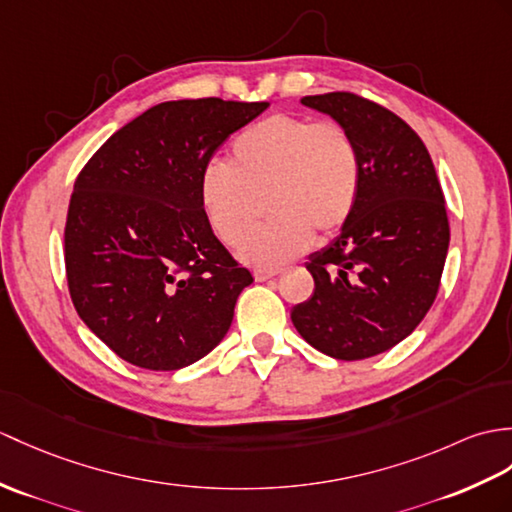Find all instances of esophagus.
I'll return each mask as SVG.
<instances>
[{
  "mask_svg": "<svg viewBox=\"0 0 512 512\" xmlns=\"http://www.w3.org/2000/svg\"><path fill=\"white\" fill-rule=\"evenodd\" d=\"M277 275H279V270H255V279H257V281L275 279Z\"/></svg>",
  "mask_w": 512,
  "mask_h": 512,
  "instance_id": "esophagus-1",
  "label": "esophagus"
}]
</instances>
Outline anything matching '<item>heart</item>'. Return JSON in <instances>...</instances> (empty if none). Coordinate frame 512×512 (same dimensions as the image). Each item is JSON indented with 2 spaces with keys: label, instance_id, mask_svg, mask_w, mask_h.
Segmentation results:
<instances>
[{
  "label": "heart",
  "instance_id": "heart-1",
  "mask_svg": "<svg viewBox=\"0 0 512 512\" xmlns=\"http://www.w3.org/2000/svg\"><path fill=\"white\" fill-rule=\"evenodd\" d=\"M360 192V154L336 122L277 113L237 135L231 163L211 161L200 172L198 196L211 231L240 246L269 198L276 218L242 248L257 268H277L305 253L318 235L336 233L351 218Z\"/></svg>",
  "mask_w": 512,
  "mask_h": 512
}]
</instances>
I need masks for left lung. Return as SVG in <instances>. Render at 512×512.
Masks as SVG:
<instances>
[{"label":"left lung","instance_id":"obj_1","mask_svg":"<svg viewBox=\"0 0 512 512\" xmlns=\"http://www.w3.org/2000/svg\"><path fill=\"white\" fill-rule=\"evenodd\" d=\"M301 104L349 130L360 192L340 235L310 255L316 288L290 316L329 358H373L408 338L436 299L449 248L445 196L430 152L399 115L349 91Z\"/></svg>","mask_w":512,"mask_h":512}]
</instances>
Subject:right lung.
Returning <instances> with one entry per match:
<instances>
[{
	"label": "right lung",
	"instance_id": "1",
	"mask_svg": "<svg viewBox=\"0 0 512 512\" xmlns=\"http://www.w3.org/2000/svg\"><path fill=\"white\" fill-rule=\"evenodd\" d=\"M268 102H161L104 141L74 183L65 270L78 316L122 360L178 371L227 336L253 275L213 235L200 172Z\"/></svg>",
	"mask_w": 512,
	"mask_h": 512
}]
</instances>
